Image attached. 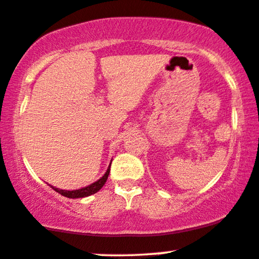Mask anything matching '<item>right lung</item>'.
<instances>
[{"label": "right lung", "instance_id": "add662e5", "mask_svg": "<svg viewBox=\"0 0 259 259\" xmlns=\"http://www.w3.org/2000/svg\"><path fill=\"white\" fill-rule=\"evenodd\" d=\"M110 170H111V164H110V166H108L107 171L105 172V175L102 176L101 179L98 180L94 183H92V185L83 187V188H80V189H74V191H64V189H59V188H57V187H53V186H51V187L54 189L55 192H58L59 194L64 195V197H66V198H71V199L85 198V197H89V195H92V194H95L96 192H99L100 189L104 187L106 181H107L108 175H110Z\"/></svg>", "mask_w": 259, "mask_h": 259}]
</instances>
